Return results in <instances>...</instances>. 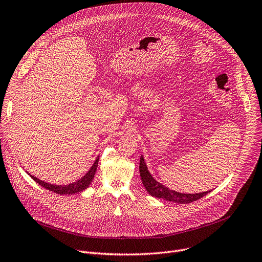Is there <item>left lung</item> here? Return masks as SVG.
<instances>
[{
  "label": "left lung",
  "instance_id": "left-lung-1",
  "mask_svg": "<svg viewBox=\"0 0 262 262\" xmlns=\"http://www.w3.org/2000/svg\"><path fill=\"white\" fill-rule=\"evenodd\" d=\"M140 176L141 181L143 183V186L145 187L146 191L157 199H163L168 202H174L178 204H189L194 201L200 200L201 198L205 196L206 194L210 193V191L200 192V193H182L174 191V190L169 189V187H166L165 185L159 183L149 172L147 165L145 163V160L143 156L140 157Z\"/></svg>",
  "mask_w": 262,
  "mask_h": 262
}]
</instances>
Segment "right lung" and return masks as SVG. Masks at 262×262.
<instances>
[{"mask_svg":"<svg viewBox=\"0 0 262 262\" xmlns=\"http://www.w3.org/2000/svg\"><path fill=\"white\" fill-rule=\"evenodd\" d=\"M98 160H99V157H97L96 160L94 161L93 165L91 166V168L88 170V172L81 179L77 180L74 183H70L68 185L51 184V183H48V182H45L42 180H39L38 178L32 176L28 171H26V172L32 178L33 181H35L38 185H40L45 189H48L49 191L55 192V193L60 194V195H63V194H68L69 195V194H74V193L81 192V191H83V190H85L91 185V183H92V181L94 179V176H95V173H96V170H97Z\"/></svg>","mask_w":262,"mask_h":262,"instance_id":"right-lung-1","label":"right lung"}]
</instances>
